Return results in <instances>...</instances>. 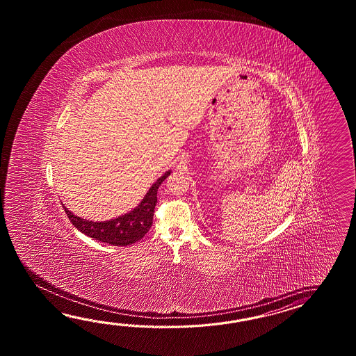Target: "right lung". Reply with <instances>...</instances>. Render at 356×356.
<instances>
[{
  "instance_id": "obj_1",
  "label": "right lung",
  "mask_w": 356,
  "mask_h": 356,
  "mask_svg": "<svg viewBox=\"0 0 356 356\" xmlns=\"http://www.w3.org/2000/svg\"><path fill=\"white\" fill-rule=\"evenodd\" d=\"M172 170H168L160 177L158 181L145 195L143 201L137 204L134 210L118 216L115 219L106 221H90L74 215L63 204V209L67 213L68 219L71 220L72 225L77 227L81 233L90 238H94L99 242L108 243L113 245H129L134 244L149 232L152 225V216L155 204L158 202V188L163 181L170 175Z\"/></svg>"
}]
</instances>
